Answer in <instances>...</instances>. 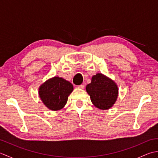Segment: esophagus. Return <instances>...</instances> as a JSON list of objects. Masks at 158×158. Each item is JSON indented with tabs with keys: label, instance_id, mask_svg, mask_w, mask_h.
<instances>
[{
	"label": "esophagus",
	"instance_id": "1",
	"mask_svg": "<svg viewBox=\"0 0 158 158\" xmlns=\"http://www.w3.org/2000/svg\"><path fill=\"white\" fill-rule=\"evenodd\" d=\"M78 88H80V89H83L85 88V84H84V83H83V84H81V85H78Z\"/></svg>",
	"mask_w": 158,
	"mask_h": 158
}]
</instances>
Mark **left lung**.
<instances>
[{
    "label": "left lung",
    "mask_w": 158,
    "mask_h": 158,
    "mask_svg": "<svg viewBox=\"0 0 158 158\" xmlns=\"http://www.w3.org/2000/svg\"><path fill=\"white\" fill-rule=\"evenodd\" d=\"M93 105L100 109L110 108L118 96V88L115 83L101 73L94 75L92 82L86 86Z\"/></svg>",
    "instance_id": "8db88e82"
}]
</instances>
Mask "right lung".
Segmentation results:
<instances>
[{"label":"right lung","instance_id":"1","mask_svg":"<svg viewBox=\"0 0 158 158\" xmlns=\"http://www.w3.org/2000/svg\"><path fill=\"white\" fill-rule=\"evenodd\" d=\"M73 86L61 77H54L40 86L39 96L44 105L52 110H58L65 106Z\"/></svg>","mask_w":158,"mask_h":158}]
</instances>
